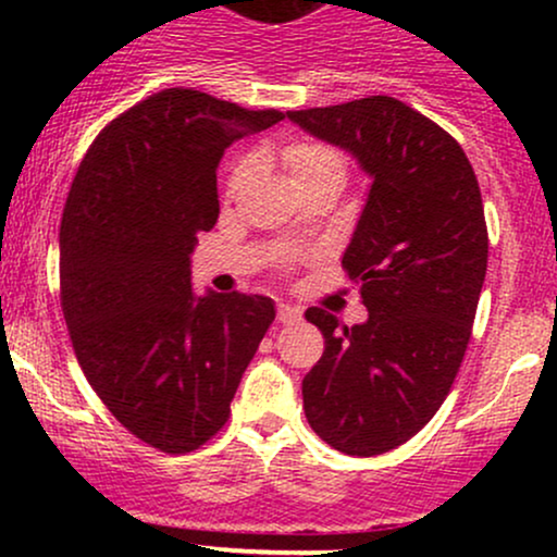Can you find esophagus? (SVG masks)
Masks as SVG:
<instances>
[{
  "label": "esophagus",
  "mask_w": 557,
  "mask_h": 557,
  "mask_svg": "<svg viewBox=\"0 0 557 557\" xmlns=\"http://www.w3.org/2000/svg\"><path fill=\"white\" fill-rule=\"evenodd\" d=\"M277 319L283 324H290V322H298L300 319V309H296V306L290 304H280L277 306Z\"/></svg>",
  "instance_id": "obj_1"
}]
</instances>
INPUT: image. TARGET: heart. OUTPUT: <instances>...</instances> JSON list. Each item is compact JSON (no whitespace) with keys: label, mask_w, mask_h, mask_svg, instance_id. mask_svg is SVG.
I'll return each instance as SVG.
<instances>
[{"label":"heart","mask_w":557,"mask_h":557,"mask_svg":"<svg viewBox=\"0 0 557 557\" xmlns=\"http://www.w3.org/2000/svg\"><path fill=\"white\" fill-rule=\"evenodd\" d=\"M285 164L290 170L293 183L306 181V177L317 175H341L345 181V159L337 149H332L327 144H319V140H298V144L287 146L285 149ZM253 159H243L235 164L233 177H230V188H238L251 175Z\"/></svg>","instance_id":"1"}]
</instances>
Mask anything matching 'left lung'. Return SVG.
I'll return each mask as SVG.
<instances>
[{
    "instance_id": "1",
    "label": "left lung",
    "mask_w": 557,
    "mask_h": 557,
    "mask_svg": "<svg viewBox=\"0 0 557 557\" xmlns=\"http://www.w3.org/2000/svg\"><path fill=\"white\" fill-rule=\"evenodd\" d=\"M309 136L348 151L369 194L343 253L367 322L341 327L309 309L324 354L304 376V411L345 456L411 440L450 393L487 274V225L458 140L393 96L287 112Z\"/></svg>"
}]
</instances>
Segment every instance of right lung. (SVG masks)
Here are the masks:
<instances>
[{
	"label": "right lung",
	"instance_id": "obj_1",
	"mask_svg": "<svg viewBox=\"0 0 557 557\" xmlns=\"http://www.w3.org/2000/svg\"><path fill=\"white\" fill-rule=\"evenodd\" d=\"M283 117L168 88L112 120L70 185L60 225L70 341L112 417L164 453L196 450L225 426L274 322L267 296H196L190 253L220 216L227 146Z\"/></svg>",
	"mask_w": 557,
	"mask_h": 557
}]
</instances>
